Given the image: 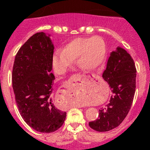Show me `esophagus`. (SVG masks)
<instances>
[{
    "label": "esophagus",
    "instance_id": "1",
    "mask_svg": "<svg viewBox=\"0 0 150 150\" xmlns=\"http://www.w3.org/2000/svg\"><path fill=\"white\" fill-rule=\"evenodd\" d=\"M82 76H84V75H80V74H75V75H73V76H72V80H73L74 81H77L79 79H81V78H82ZM78 107H83L84 105H82V104H79V105H78Z\"/></svg>",
    "mask_w": 150,
    "mask_h": 150
}]
</instances>
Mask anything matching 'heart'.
Returning <instances> with one entry per match:
<instances>
[{
  "instance_id": "heart-1",
  "label": "heart",
  "mask_w": 150,
  "mask_h": 150,
  "mask_svg": "<svg viewBox=\"0 0 150 150\" xmlns=\"http://www.w3.org/2000/svg\"><path fill=\"white\" fill-rule=\"evenodd\" d=\"M105 54V43L102 38H78L68 43L63 50L54 51L52 65L57 74L63 75L77 58L80 67L85 71H92L102 64Z\"/></svg>"
}]
</instances>
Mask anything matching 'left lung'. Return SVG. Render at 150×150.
I'll use <instances>...</instances> for the list:
<instances>
[{"label": "left lung", "mask_w": 150, "mask_h": 150, "mask_svg": "<svg viewBox=\"0 0 150 150\" xmlns=\"http://www.w3.org/2000/svg\"><path fill=\"white\" fill-rule=\"evenodd\" d=\"M102 77L110 86L112 94L105 108L99 110V117L88 123L91 128L99 132L118 126L131 109L137 78L134 59L125 49L117 47L110 54Z\"/></svg>", "instance_id": "left-lung-1"}]
</instances>
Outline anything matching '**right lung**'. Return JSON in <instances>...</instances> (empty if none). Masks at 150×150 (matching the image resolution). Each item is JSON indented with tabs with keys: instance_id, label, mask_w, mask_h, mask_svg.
<instances>
[{
	"instance_id": "right-lung-1",
	"label": "right lung",
	"mask_w": 150,
	"mask_h": 150,
	"mask_svg": "<svg viewBox=\"0 0 150 150\" xmlns=\"http://www.w3.org/2000/svg\"><path fill=\"white\" fill-rule=\"evenodd\" d=\"M49 36L43 32L31 36L18 51L12 70L19 113L29 126L42 133L58 130L67 114L57 109L52 100L54 46Z\"/></svg>"
}]
</instances>
